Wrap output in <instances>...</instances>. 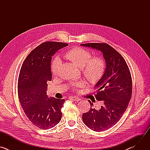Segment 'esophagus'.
<instances>
[{"label":"esophagus","instance_id":"34e87169","mask_svg":"<svg viewBox=\"0 0 150 150\" xmlns=\"http://www.w3.org/2000/svg\"><path fill=\"white\" fill-rule=\"evenodd\" d=\"M69 99L71 100L76 101H78L81 100L80 98H78V97H69Z\"/></svg>","mask_w":150,"mask_h":150}]
</instances>
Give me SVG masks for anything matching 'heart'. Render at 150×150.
<instances>
[{
    "mask_svg": "<svg viewBox=\"0 0 150 150\" xmlns=\"http://www.w3.org/2000/svg\"><path fill=\"white\" fill-rule=\"evenodd\" d=\"M64 57L71 60L78 67L82 68L85 77L91 82L97 81L103 74L105 69L104 60L98 57L91 58L90 52L80 47H76L67 51ZM61 59L55 57L52 65V72L54 75L58 73L61 65ZM81 83H78L79 85Z\"/></svg>",
    "mask_w": 150,
    "mask_h": 150,
    "instance_id": "obj_1",
    "label": "heart"
}]
</instances>
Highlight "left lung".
<instances>
[{
	"label": "left lung",
	"mask_w": 150,
	"mask_h": 150,
	"mask_svg": "<svg viewBox=\"0 0 150 150\" xmlns=\"http://www.w3.org/2000/svg\"><path fill=\"white\" fill-rule=\"evenodd\" d=\"M81 46L100 51L105 60V68L101 78L95 84L96 99L103 103L98 110L92 108L82 115L84 124L96 132L113 127L126 111L132 95V78L123 57L106 43H86Z\"/></svg>",
	"instance_id": "1"
}]
</instances>
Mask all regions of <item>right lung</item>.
Returning a JSON list of instances; mask_svg holds the SVG:
<instances>
[{
	"label": "right lung",
	"mask_w": 150,
	"mask_h": 150,
	"mask_svg": "<svg viewBox=\"0 0 150 150\" xmlns=\"http://www.w3.org/2000/svg\"><path fill=\"white\" fill-rule=\"evenodd\" d=\"M68 44L45 42L34 49L21 68L18 83L19 102L24 111L35 126L49 129L59 123L65 100L47 95V82L52 80V56Z\"/></svg>",
	"instance_id": "add662e5"
}]
</instances>
